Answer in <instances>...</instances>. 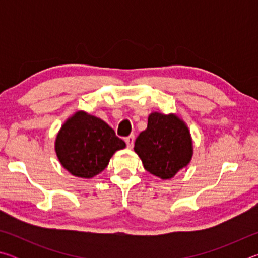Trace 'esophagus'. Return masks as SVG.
<instances>
[{
    "mask_svg": "<svg viewBox=\"0 0 258 258\" xmlns=\"http://www.w3.org/2000/svg\"><path fill=\"white\" fill-rule=\"evenodd\" d=\"M125 142H126V146H127V148L132 149L133 146H134V135H130V137L126 138Z\"/></svg>",
    "mask_w": 258,
    "mask_h": 258,
    "instance_id": "34e87169",
    "label": "esophagus"
}]
</instances>
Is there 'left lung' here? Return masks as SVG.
Segmentation results:
<instances>
[{
  "instance_id": "obj_1",
  "label": "left lung",
  "mask_w": 258,
  "mask_h": 258,
  "mask_svg": "<svg viewBox=\"0 0 258 258\" xmlns=\"http://www.w3.org/2000/svg\"><path fill=\"white\" fill-rule=\"evenodd\" d=\"M134 151L148 172L171 180L189 165L194 155L190 130L175 113L154 111L148 117L147 130L135 140Z\"/></svg>"
}]
</instances>
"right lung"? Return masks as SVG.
Returning a JSON list of instances; mask_svg holds the SVG:
<instances>
[{"label": "right lung", "mask_w": 258, "mask_h": 258, "mask_svg": "<svg viewBox=\"0 0 258 258\" xmlns=\"http://www.w3.org/2000/svg\"><path fill=\"white\" fill-rule=\"evenodd\" d=\"M125 147L106 121L83 110L64 121L54 142L62 167L82 178H92L101 173L112 155Z\"/></svg>", "instance_id": "1"}]
</instances>
